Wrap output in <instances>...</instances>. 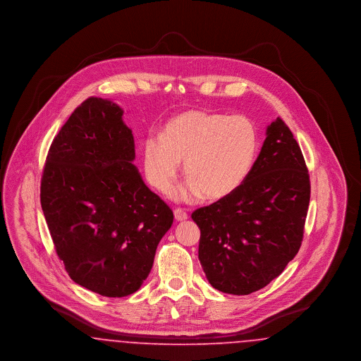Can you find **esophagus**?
I'll return each instance as SVG.
<instances>
[{
    "instance_id": "esophagus-1",
    "label": "esophagus",
    "mask_w": 361,
    "mask_h": 361,
    "mask_svg": "<svg viewBox=\"0 0 361 361\" xmlns=\"http://www.w3.org/2000/svg\"><path fill=\"white\" fill-rule=\"evenodd\" d=\"M173 212H174V218L177 222H184L188 219V214L183 208H176Z\"/></svg>"
}]
</instances>
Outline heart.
<instances>
[{"label": "heart", "instance_id": "obj_1", "mask_svg": "<svg viewBox=\"0 0 361 361\" xmlns=\"http://www.w3.org/2000/svg\"><path fill=\"white\" fill-rule=\"evenodd\" d=\"M257 147V131L249 119L188 111L165 126L162 139H146L143 166L150 185L169 193L184 162L188 181L181 196L221 200L246 180Z\"/></svg>", "mask_w": 361, "mask_h": 361}]
</instances>
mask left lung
I'll list each match as a JSON object with an SVG mask.
<instances>
[{
	"mask_svg": "<svg viewBox=\"0 0 361 361\" xmlns=\"http://www.w3.org/2000/svg\"><path fill=\"white\" fill-rule=\"evenodd\" d=\"M309 203L302 150L277 118L240 188L192 214L200 228L199 259L209 284L233 295L268 286L299 252Z\"/></svg>",
	"mask_w": 361,
	"mask_h": 361,
	"instance_id": "8db88e82",
	"label": "left lung"
}]
</instances>
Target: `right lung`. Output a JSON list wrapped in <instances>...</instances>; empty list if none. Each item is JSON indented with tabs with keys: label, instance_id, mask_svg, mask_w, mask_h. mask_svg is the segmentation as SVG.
Returning a JSON list of instances; mask_svg holds the SVG:
<instances>
[{
	"label": "right lung",
	"instance_id": "right-lung-1",
	"mask_svg": "<svg viewBox=\"0 0 361 361\" xmlns=\"http://www.w3.org/2000/svg\"><path fill=\"white\" fill-rule=\"evenodd\" d=\"M118 104L89 97L54 137L40 203L73 281L108 298L137 291L173 212L143 183Z\"/></svg>",
	"mask_w": 361,
	"mask_h": 361
}]
</instances>
